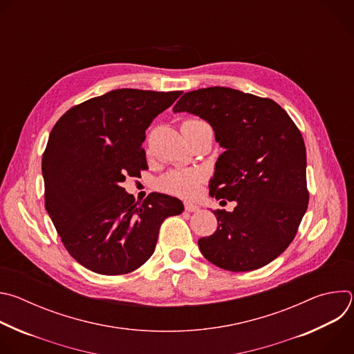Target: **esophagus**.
I'll list each match as a JSON object with an SVG mask.
<instances>
[{"instance_id":"34e87169","label":"esophagus","mask_w":354,"mask_h":354,"mask_svg":"<svg viewBox=\"0 0 354 354\" xmlns=\"http://www.w3.org/2000/svg\"><path fill=\"white\" fill-rule=\"evenodd\" d=\"M185 210L187 213H196L200 210V207L197 205H193V203H185Z\"/></svg>"}]
</instances>
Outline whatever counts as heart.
Instances as JSON below:
<instances>
[{
	"mask_svg": "<svg viewBox=\"0 0 354 354\" xmlns=\"http://www.w3.org/2000/svg\"><path fill=\"white\" fill-rule=\"evenodd\" d=\"M193 122H200V120H186L185 123H193ZM203 179H205V175L201 171L175 169L168 172L165 176L160 179V187L164 192H168L171 194L190 197L198 190Z\"/></svg>",
	"mask_w": 354,
	"mask_h": 354,
	"instance_id": "obj_1",
	"label": "heart"
}]
</instances>
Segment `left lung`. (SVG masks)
I'll return each instance as SVG.
<instances>
[{
	"label": "left lung",
	"instance_id": "8db88e82",
	"mask_svg": "<svg viewBox=\"0 0 354 354\" xmlns=\"http://www.w3.org/2000/svg\"><path fill=\"white\" fill-rule=\"evenodd\" d=\"M174 112L210 123L224 148L210 196L236 201L234 212H214L218 227L198 239L200 252L230 272L266 266L291 243L308 207L307 154L298 127L274 100L225 86L186 92Z\"/></svg>",
	"mask_w": 354,
	"mask_h": 354
}]
</instances>
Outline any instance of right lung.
<instances>
[{"label":"right lung","mask_w":354,"mask_h":354,"mask_svg":"<svg viewBox=\"0 0 354 354\" xmlns=\"http://www.w3.org/2000/svg\"><path fill=\"white\" fill-rule=\"evenodd\" d=\"M182 91L115 89L67 111L41 160L44 206L68 254L99 274H126L154 254L164 220L182 201L149 193L136 203L122 182L148 168L145 130Z\"/></svg>","instance_id":"1"}]
</instances>
